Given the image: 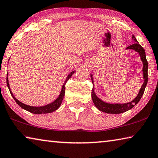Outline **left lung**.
Returning <instances> with one entry per match:
<instances>
[{
    "instance_id": "left-lung-1",
    "label": "left lung",
    "mask_w": 158,
    "mask_h": 158,
    "mask_svg": "<svg viewBox=\"0 0 158 158\" xmlns=\"http://www.w3.org/2000/svg\"><path fill=\"white\" fill-rule=\"evenodd\" d=\"M132 40L135 42V44H133L130 46L127 47L126 49H134L136 52H137L139 53L141 59L143 62V79H144V82L141 86L139 92L138 93V95L136 97L134 100L130 102H128L126 104H109L106 103L105 102L102 101L100 99H99L97 95H95L94 92V89H92L91 92V95H92V99L93 101V103L95 105L96 107H97L99 110L103 112H105V113L107 114H121L123 113V112L127 111L130 109L134 107L141 100V97L144 93V90H145L146 86L147 85V83H148V61L146 60V52L145 50H144L143 48L141 46V45L139 44L137 42L136 37L132 35ZM91 77V80L93 84V80L92 75Z\"/></svg>"
}]
</instances>
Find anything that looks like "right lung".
Returning <instances> with one entry per match:
<instances>
[{
  "label": "right lung",
  "mask_w": 158,
  "mask_h": 158,
  "mask_svg": "<svg viewBox=\"0 0 158 158\" xmlns=\"http://www.w3.org/2000/svg\"><path fill=\"white\" fill-rule=\"evenodd\" d=\"M74 72L75 71H73L71 72L70 74H69L67 77V79H65V81L64 83L63 86H62V90H61V92L60 93V95L58 96V98L54 102H53L51 104H49V105H45L43 106H28V105H26L25 104H23L22 102H21L20 101H19L17 99H16V98L15 97L14 95L11 92V90H10V85H9V82H8V78H7V87H8V89L10 90V94L12 95V96L14 98V100H15L16 102H17L21 108L25 109V110L28 111L29 112H31V113H33L35 114H48V113H51V112H53L56 110L58 108L60 107V106L61 105V103H62V101L63 100V97L64 95H65V84L66 82L68 81L69 79L70 78L72 77V75L74 73Z\"/></svg>",
  "instance_id": "obj_1"
}]
</instances>
